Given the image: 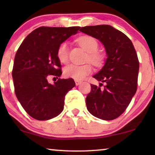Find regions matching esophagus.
Wrapping results in <instances>:
<instances>
[{"label": "esophagus", "instance_id": "1", "mask_svg": "<svg viewBox=\"0 0 155 155\" xmlns=\"http://www.w3.org/2000/svg\"><path fill=\"white\" fill-rule=\"evenodd\" d=\"M82 82V81H81V80H75V84H76V85H80V84H81Z\"/></svg>", "mask_w": 155, "mask_h": 155}]
</instances>
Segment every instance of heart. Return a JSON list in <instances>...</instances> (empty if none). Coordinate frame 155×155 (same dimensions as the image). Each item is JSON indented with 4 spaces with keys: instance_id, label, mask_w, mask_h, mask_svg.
I'll use <instances>...</instances> for the list:
<instances>
[{
    "instance_id": "heart-1",
    "label": "heart",
    "mask_w": 155,
    "mask_h": 155,
    "mask_svg": "<svg viewBox=\"0 0 155 155\" xmlns=\"http://www.w3.org/2000/svg\"><path fill=\"white\" fill-rule=\"evenodd\" d=\"M80 45L88 52L87 60L90 61L93 65L97 67H101L105 62V56L102 53L97 51L99 43L94 37L90 35L82 36L78 39ZM69 48L67 42H62L57 48V58L62 63H66L68 61ZM92 71V65L89 63L78 65L70 64L65 67L63 73L67 78H73L77 80H81L90 75Z\"/></svg>"
}]
</instances>
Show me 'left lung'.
<instances>
[{
    "instance_id": "1",
    "label": "left lung",
    "mask_w": 155,
    "mask_h": 155,
    "mask_svg": "<svg viewBox=\"0 0 155 155\" xmlns=\"http://www.w3.org/2000/svg\"><path fill=\"white\" fill-rule=\"evenodd\" d=\"M80 31L102 42L108 58L104 66L93 76L102 82L91 84L86 98L89 112L102 120L116 119L126 111L137 91L139 61L130 39L108 25L86 26ZM105 84L102 90L100 87Z\"/></svg>"
}]
</instances>
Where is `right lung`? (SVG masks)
Masks as SVG:
<instances>
[{
  "label": "right lung",
  "instance_id": "right-lung-1",
  "mask_svg": "<svg viewBox=\"0 0 155 155\" xmlns=\"http://www.w3.org/2000/svg\"><path fill=\"white\" fill-rule=\"evenodd\" d=\"M80 27H40L27 35L18 48L12 75L15 92L23 109L31 117L46 120L59 115L64 107L65 96L74 87L72 78H58L54 84L49 75L62 74L57 48Z\"/></svg>",
  "mask_w": 155,
  "mask_h": 155
}]
</instances>
